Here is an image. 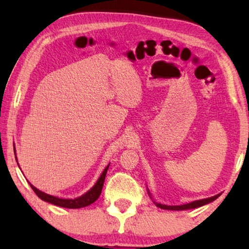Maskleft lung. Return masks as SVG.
Instances as JSON below:
<instances>
[{
  "instance_id": "left-lung-1",
  "label": "left lung",
  "mask_w": 249,
  "mask_h": 249,
  "mask_svg": "<svg viewBox=\"0 0 249 249\" xmlns=\"http://www.w3.org/2000/svg\"><path fill=\"white\" fill-rule=\"evenodd\" d=\"M220 196V195H216L214 196H211L208 197V199H203V200H199V201H193L191 203H188V204H183V205H166V204H160V203H156L155 204L158 206L160 209H163V210H172V211H181V210H189V209H196V208H200V206L204 205V204H208L210 202L214 201L217 197Z\"/></svg>"
}]
</instances>
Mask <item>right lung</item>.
I'll return each instance as SVG.
<instances>
[{
	"label": "right lung",
	"mask_w": 249,
	"mask_h": 249,
	"mask_svg": "<svg viewBox=\"0 0 249 249\" xmlns=\"http://www.w3.org/2000/svg\"><path fill=\"white\" fill-rule=\"evenodd\" d=\"M109 166V165H108ZM108 166H107L104 171L102 172V175L99 178V180L96 181V183L94 184V187L90 189L87 193H84L83 196L77 197V199H60V197H56L53 196H49L47 193H44L39 191L38 189H36L34 185L31 184L32 189L34 192L36 193L38 197H40L43 201L49 202V203L54 204L57 206H61V208H67V209H80V208H84V206H88L93 203L96 200L99 199V196L102 192V188H103V183H104V179L105 176H107V172L108 169Z\"/></svg>",
	"instance_id": "1"
}]
</instances>
